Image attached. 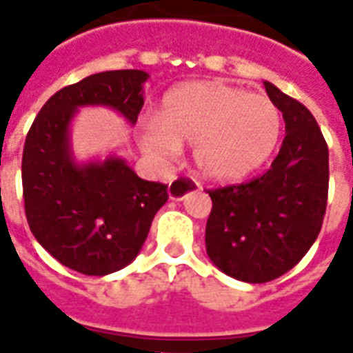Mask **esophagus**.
Returning <instances> with one entry per match:
<instances>
[{
	"label": "esophagus",
	"instance_id": "esophagus-1",
	"mask_svg": "<svg viewBox=\"0 0 353 353\" xmlns=\"http://www.w3.org/2000/svg\"><path fill=\"white\" fill-rule=\"evenodd\" d=\"M196 183L192 181V179H187V177H176V179H172L168 185V196L172 200H183L185 194L194 189Z\"/></svg>",
	"mask_w": 353,
	"mask_h": 353
}]
</instances>
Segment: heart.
<instances>
[{
	"label": "heart",
	"instance_id": "heart-1",
	"mask_svg": "<svg viewBox=\"0 0 353 353\" xmlns=\"http://www.w3.org/2000/svg\"><path fill=\"white\" fill-rule=\"evenodd\" d=\"M280 132L281 113L270 98L221 81H194L162 98L159 117L143 123L139 143L157 157H174L179 145H194L200 172L229 183L268 161Z\"/></svg>",
	"mask_w": 353,
	"mask_h": 353
}]
</instances>
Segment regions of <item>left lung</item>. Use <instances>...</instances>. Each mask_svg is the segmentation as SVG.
I'll use <instances>...</instances> for the list:
<instances>
[{
    "label": "left lung",
    "instance_id": "8db88e82",
    "mask_svg": "<svg viewBox=\"0 0 353 353\" xmlns=\"http://www.w3.org/2000/svg\"><path fill=\"white\" fill-rule=\"evenodd\" d=\"M265 88L285 121L280 153L263 176L208 191V257L248 283L276 280L303 259L321 230L329 192V149L314 115L272 83Z\"/></svg>",
    "mask_w": 353,
    "mask_h": 353
}]
</instances>
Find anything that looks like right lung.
Instances as JSON below:
<instances>
[{
	"label": "right lung",
	"mask_w": 353,
	"mask_h": 353,
	"mask_svg": "<svg viewBox=\"0 0 353 353\" xmlns=\"http://www.w3.org/2000/svg\"><path fill=\"white\" fill-rule=\"evenodd\" d=\"M147 77L141 70L88 75L50 96L28 132L22 153L28 225L75 272L105 276L130 265L168 200V185L141 179L123 159L77 164L70 149V123L83 105H108L136 124Z\"/></svg>",
	"instance_id": "obj_1"
}]
</instances>
